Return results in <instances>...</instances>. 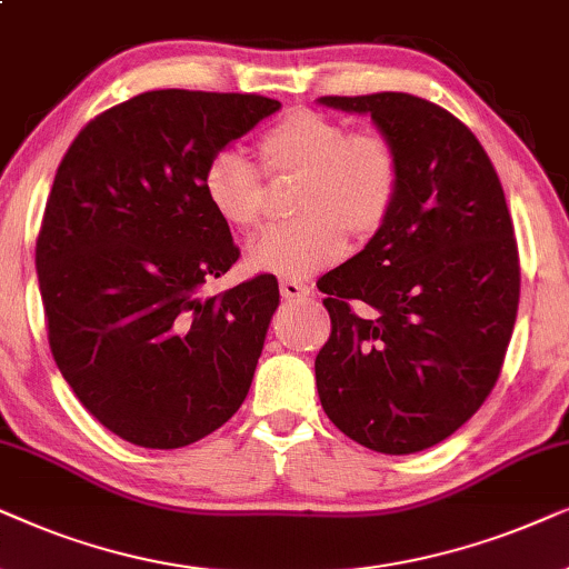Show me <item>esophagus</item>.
I'll list each match as a JSON object with an SVG mask.
<instances>
[{"instance_id": "1", "label": "esophagus", "mask_w": 569, "mask_h": 569, "mask_svg": "<svg viewBox=\"0 0 569 569\" xmlns=\"http://www.w3.org/2000/svg\"><path fill=\"white\" fill-rule=\"evenodd\" d=\"M278 289H280V297H283V299L309 297V286L301 278H280Z\"/></svg>"}]
</instances>
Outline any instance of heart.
Listing matches in <instances>:
<instances>
[{
	"instance_id": "1",
	"label": "heart",
	"mask_w": 569,
	"mask_h": 569,
	"mask_svg": "<svg viewBox=\"0 0 569 569\" xmlns=\"http://www.w3.org/2000/svg\"><path fill=\"white\" fill-rule=\"evenodd\" d=\"M262 163L270 173H305L297 223L272 226L247 247L257 272L301 278L343 257L348 239L369 237L388 221L400 187L396 148L382 134L351 132L315 111H291L262 132ZM208 206L233 229H252L264 213V179L239 150L226 148L202 171Z\"/></svg>"
}]
</instances>
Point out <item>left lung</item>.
I'll return each instance as SVG.
<instances>
[{"mask_svg":"<svg viewBox=\"0 0 569 569\" xmlns=\"http://www.w3.org/2000/svg\"><path fill=\"white\" fill-rule=\"evenodd\" d=\"M317 103L369 113L400 163L388 221L320 280L332 332L317 392L353 442L408 456L448 439L495 388L520 299L510 210L487 150L442 106L408 93ZM353 298L376 315L356 316Z\"/></svg>","mask_w":569,"mask_h":569,"instance_id":"1","label":"left lung"}]
</instances>
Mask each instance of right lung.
Wrapping results in <instances>:
<instances>
[{
  "instance_id": "add662e5",
  "label": "right lung",
  "mask_w": 569,
  "mask_h": 569,
  "mask_svg": "<svg viewBox=\"0 0 569 569\" xmlns=\"http://www.w3.org/2000/svg\"><path fill=\"white\" fill-rule=\"evenodd\" d=\"M278 109L150 90L82 127L59 163L36 241L49 346L80 403L127 442L184 448L244 403L278 280L202 297L239 260L202 171Z\"/></svg>"
}]
</instances>
